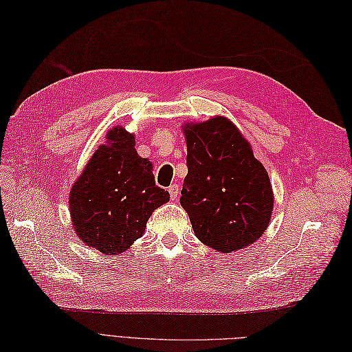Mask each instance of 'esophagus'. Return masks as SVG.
<instances>
[{
    "label": "esophagus",
    "instance_id": "34e87169",
    "mask_svg": "<svg viewBox=\"0 0 352 352\" xmlns=\"http://www.w3.org/2000/svg\"><path fill=\"white\" fill-rule=\"evenodd\" d=\"M168 194H170V198L176 199L177 195H179V185H177V184L170 185V186H168Z\"/></svg>",
    "mask_w": 352,
    "mask_h": 352
}]
</instances>
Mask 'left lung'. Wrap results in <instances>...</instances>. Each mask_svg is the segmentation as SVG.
Masks as SVG:
<instances>
[{"label":"left lung","instance_id":"left-lung-1","mask_svg":"<svg viewBox=\"0 0 352 352\" xmlns=\"http://www.w3.org/2000/svg\"><path fill=\"white\" fill-rule=\"evenodd\" d=\"M188 175L182 206L197 238L230 252L248 247L267 229L273 190L251 145L226 117L184 126Z\"/></svg>","mask_w":352,"mask_h":352}]
</instances>
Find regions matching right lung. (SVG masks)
Listing matches in <instances>:
<instances>
[{"label":"right lung","instance_id":"right-lung-1","mask_svg":"<svg viewBox=\"0 0 352 352\" xmlns=\"http://www.w3.org/2000/svg\"><path fill=\"white\" fill-rule=\"evenodd\" d=\"M168 199L155 185L151 162L138 155L135 136L117 126L72 186L69 207L85 245L117 255L142 236L153 211Z\"/></svg>","mask_w":352,"mask_h":352}]
</instances>
